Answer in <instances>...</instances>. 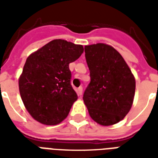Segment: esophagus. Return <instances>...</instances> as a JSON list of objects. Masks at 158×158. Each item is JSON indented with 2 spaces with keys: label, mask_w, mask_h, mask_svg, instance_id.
<instances>
[{
  "label": "esophagus",
  "mask_w": 158,
  "mask_h": 158,
  "mask_svg": "<svg viewBox=\"0 0 158 158\" xmlns=\"http://www.w3.org/2000/svg\"><path fill=\"white\" fill-rule=\"evenodd\" d=\"M82 92H83V87L82 86H80V87H79V88L77 89V93H78V95H79V96H81V95H82Z\"/></svg>",
  "instance_id": "obj_1"
}]
</instances>
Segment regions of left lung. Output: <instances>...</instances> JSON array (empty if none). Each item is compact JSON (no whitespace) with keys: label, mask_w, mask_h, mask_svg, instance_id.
Instances as JSON below:
<instances>
[{"label":"left lung","mask_w":158,"mask_h":158,"mask_svg":"<svg viewBox=\"0 0 158 158\" xmlns=\"http://www.w3.org/2000/svg\"><path fill=\"white\" fill-rule=\"evenodd\" d=\"M85 52L90 82L83 100L89 116L101 125L115 124L132 106L135 77L122 56L110 45H85Z\"/></svg>","instance_id":"1"}]
</instances>
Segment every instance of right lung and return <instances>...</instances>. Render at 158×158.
I'll return each mask as SVG.
<instances>
[{"label":"right lung","mask_w":158,"mask_h":158,"mask_svg":"<svg viewBox=\"0 0 158 158\" xmlns=\"http://www.w3.org/2000/svg\"><path fill=\"white\" fill-rule=\"evenodd\" d=\"M83 52V45L59 39L27 58L19 78V91L27 111L38 122L56 125L69 115L78 99L71 85L69 63Z\"/></svg>","instance_id":"add662e5"}]
</instances>
